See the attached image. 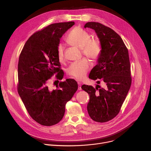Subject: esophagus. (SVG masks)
Returning a JSON list of instances; mask_svg holds the SVG:
<instances>
[{"instance_id": "34e87169", "label": "esophagus", "mask_w": 151, "mask_h": 151, "mask_svg": "<svg viewBox=\"0 0 151 151\" xmlns=\"http://www.w3.org/2000/svg\"><path fill=\"white\" fill-rule=\"evenodd\" d=\"M78 90H81L82 88H81V82H78Z\"/></svg>"}]
</instances>
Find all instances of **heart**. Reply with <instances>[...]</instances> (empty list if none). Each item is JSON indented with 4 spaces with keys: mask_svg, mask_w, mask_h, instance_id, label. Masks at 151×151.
Returning <instances> with one entry per match:
<instances>
[{
    "mask_svg": "<svg viewBox=\"0 0 151 151\" xmlns=\"http://www.w3.org/2000/svg\"><path fill=\"white\" fill-rule=\"evenodd\" d=\"M90 35L80 27H75L68 35L66 40L72 45L82 49L83 55L91 60H95L100 52L99 42L94 39H90ZM57 56L60 62L64 60V47L60 44L57 48ZM89 61L83 58L70 64L67 69V73L70 77L77 80H82L90 69Z\"/></svg>",
    "mask_w": 151,
    "mask_h": 151,
    "instance_id": "1",
    "label": "heart"
}]
</instances>
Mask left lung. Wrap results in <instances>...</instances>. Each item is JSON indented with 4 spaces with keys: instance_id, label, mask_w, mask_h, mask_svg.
<instances>
[{
    "instance_id": "8db88e82",
    "label": "left lung",
    "mask_w": 151,
    "mask_h": 151,
    "mask_svg": "<svg viewBox=\"0 0 151 151\" xmlns=\"http://www.w3.org/2000/svg\"><path fill=\"white\" fill-rule=\"evenodd\" d=\"M84 27L95 30L101 50L98 64L89 74V78L106 83L104 88L97 85L96 88L83 85L90 100L87 111L92 120L106 122L119 114L132 83L130 63L128 52L123 40L112 29L99 23L88 22ZM99 89H98V88Z\"/></svg>"
}]
</instances>
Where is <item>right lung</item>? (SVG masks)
<instances>
[{"label": "right lung", "mask_w": 151, "mask_h": 151, "mask_svg": "<svg viewBox=\"0 0 151 151\" xmlns=\"http://www.w3.org/2000/svg\"><path fill=\"white\" fill-rule=\"evenodd\" d=\"M74 24V21L54 23L35 32L26 41L19 55L18 94L30 116L42 125L60 122L66 103L78 88L77 82L72 78L60 82L56 90H52L47 85L55 74L57 79L63 77L57 48L63 35Z\"/></svg>", "instance_id": "1"}]
</instances>
